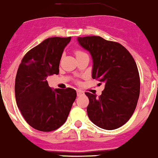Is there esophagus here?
I'll return each mask as SVG.
<instances>
[{"label":"esophagus","mask_w":158,"mask_h":158,"mask_svg":"<svg viewBox=\"0 0 158 158\" xmlns=\"http://www.w3.org/2000/svg\"><path fill=\"white\" fill-rule=\"evenodd\" d=\"M77 96H81V95L84 94V92H83L82 90H77Z\"/></svg>","instance_id":"esophagus-1"}]
</instances>
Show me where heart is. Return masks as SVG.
Instances as JSON below:
<instances>
[{"label": "heart", "instance_id": "heart-1", "mask_svg": "<svg viewBox=\"0 0 158 158\" xmlns=\"http://www.w3.org/2000/svg\"><path fill=\"white\" fill-rule=\"evenodd\" d=\"M85 54V53H84V52H83V51H80V50H77V51H75L76 57H77V56H79V55H81V54Z\"/></svg>", "mask_w": 158, "mask_h": 158}]
</instances>
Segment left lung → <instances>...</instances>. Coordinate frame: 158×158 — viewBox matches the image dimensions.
I'll return each instance as SVG.
<instances>
[{
    "mask_svg": "<svg viewBox=\"0 0 158 158\" xmlns=\"http://www.w3.org/2000/svg\"><path fill=\"white\" fill-rule=\"evenodd\" d=\"M93 59L92 77L105 87L101 95L85 92L90 121L101 128L114 130L129 121L140 95V76L134 57L121 44L100 36L78 37Z\"/></svg>",
    "mask_w": 158,
    "mask_h": 158,
    "instance_id": "left-lung-1",
    "label": "left lung"
}]
</instances>
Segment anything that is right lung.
<instances>
[{
    "label": "right lung",
    "mask_w": 158,
    "mask_h": 158,
    "mask_svg": "<svg viewBox=\"0 0 158 158\" xmlns=\"http://www.w3.org/2000/svg\"><path fill=\"white\" fill-rule=\"evenodd\" d=\"M71 37H49L24 56L15 78V98L26 122L40 131L63 125L77 97L74 89H55L47 77L58 74L64 49Z\"/></svg>",
    "instance_id": "right-lung-1"
}]
</instances>
